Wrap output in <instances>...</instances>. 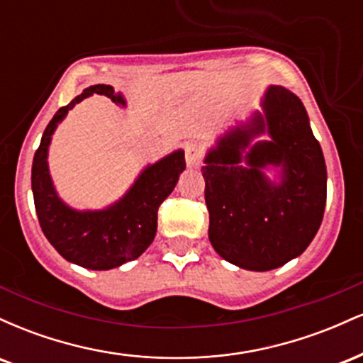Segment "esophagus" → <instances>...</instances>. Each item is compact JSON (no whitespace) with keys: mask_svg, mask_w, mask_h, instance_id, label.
I'll return each mask as SVG.
<instances>
[{"mask_svg":"<svg viewBox=\"0 0 363 363\" xmlns=\"http://www.w3.org/2000/svg\"><path fill=\"white\" fill-rule=\"evenodd\" d=\"M186 162L189 167H196V165L201 164L203 160V155H205V150H203V147L199 143H187L186 145Z\"/></svg>","mask_w":363,"mask_h":363,"instance_id":"obj_1","label":"esophagus"}]
</instances>
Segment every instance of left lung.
Returning a JSON list of instances; mask_svg holds the SVG:
<instances>
[{
  "instance_id": "left-lung-1",
  "label": "left lung",
  "mask_w": 363,
  "mask_h": 363,
  "mask_svg": "<svg viewBox=\"0 0 363 363\" xmlns=\"http://www.w3.org/2000/svg\"><path fill=\"white\" fill-rule=\"evenodd\" d=\"M261 106L262 114L218 138L201 169L210 242L225 261L251 272H269L306 251L323 222L328 184L301 99L272 85ZM262 132L272 140L251 147ZM268 164L282 169L280 183L264 176Z\"/></svg>"
}]
</instances>
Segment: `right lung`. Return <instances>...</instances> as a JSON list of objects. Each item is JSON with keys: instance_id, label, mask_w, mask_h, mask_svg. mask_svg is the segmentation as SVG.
Listing matches in <instances>:
<instances>
[{"instance_id": "1", "label": "right lung", "mask_w": 363, "mask_h": 363, "mask_svg": "<svg viewBox=\"0 0 363 363\" xmlns=\"http://www.w3.org/2000/svg\"><path fill=\"white\" fill-rule=\"evenodd\" d=\"M91 94L107 95L124 106V99L111 85H91L61 107L45 128L32 164V193L37 218L44 235L66 261L89 269H112L136 259L157 234V211L172 193L186 169L184 152L170 153L148 165L118 203L99 211H77L66 206L54 191L48 169V148L57 124L74 104Z\"/></svg>"}]
</instances>
